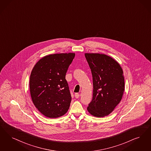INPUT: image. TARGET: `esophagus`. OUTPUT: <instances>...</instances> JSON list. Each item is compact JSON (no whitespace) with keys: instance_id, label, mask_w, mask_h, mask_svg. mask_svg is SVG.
<instances>
[{"instance_id":"1","label":"esophagus","mask_w":151,"mask_h":151,"mask_svg":"<svg viewBox=\"0 0 151 151\" xmlns=\"http://www.w3.org/2000/svg\"><path fill=\"white\" fill-rule=\"evenodd\" d=\"M79 96H80V94H78V93H75V97L76 98H78Z\"/></svg>"}]
</instances>
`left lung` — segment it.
<instances>
[{"instance_id": "obj_1", "label": "left lung", "mask_w": 151, "mask_h": 151, "mask_svg": "<svg viewBox=\"0 0 151 151\" xmlns=\"http://www.w3.org/2000/svg\"><path fill=\"white\" fill-rule=\"evenodd\" d=\"M91 68L93 99L87 109L97 117L110 114L120 102L125 89L123 71L119 63L106 54L85 53Z\"/></svg>"}]
</instances>
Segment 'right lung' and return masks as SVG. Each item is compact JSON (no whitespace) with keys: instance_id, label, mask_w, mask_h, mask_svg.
<instances>
[{"instance_id":"add662e5","label":"right lung","mask_w":151,"mask_h":151,"mask_svg":"<svg viewBox=\"0 0 151 151\" xmlns=\"http://www.w3.org/2000/svg\"><path fill=\"white\" fill-rule=\"evenodd\" d=\"M75 55L73 53L46 55L32 70L31 99L36 109L47 117H59L69 109L71 96L65 77Z\"/></svg>"}]
</instances>
